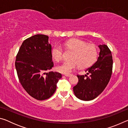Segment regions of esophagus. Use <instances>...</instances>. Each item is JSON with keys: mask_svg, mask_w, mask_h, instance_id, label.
I'll return each instance as SVG.
<instances>
[{"mask_svg": "<svg viewBox=\"0 0 128 128\" xmlns=\"http://www.w3.org/2000/svg\"><path fill=\"white\" fill-rule=\"evenodd\" d=\"M71 75H72V74H66L64 76H66V77H70Z\"/></svg>", "mask_w": 128, "mask_h": 128, "instance_id": "34e87169", "label": "esophagus"}]
</instances>
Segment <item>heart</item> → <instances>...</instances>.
Masks as SVG:
<instances>
[{
	"label": "heart",
	"instance_id": "obj_1",
	"mask_svg": "<svg viewBox=\"0 0 128 128\" xmlns=\"http://www.w3.org/2000/svg\"><path fill=\"white\" fill-rule=\"evenodd\" d=\"M67 50L73 51L70 59L56 67L59 72L69 74L80 66L85 68L95 62L98 55L96 47L93 44H87L85 41L78 39H72L64 43ZM52 56L56 61H59L63 57V50L59 45H56L52 50Z\"/></svg>",
	"mask_w": 128,
	"mask_h": 128
}]
</instances>
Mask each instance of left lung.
I'll use <instances>...</instances> for the list:
<instances>
[{"mask_svg": "<svg viewBox=\"0 0 128 128\" xmlns=\"http://www.w3.org/2000/svg\"><path fill=\"white\" fill-rule=\"evenodd\" d=\"M98 47L100 52L96 62L86 69V74L77 75L78 82L73 87L76 96L82 100H92L96 98L104 90L111 78L113 66L111 52L104 44L99 45Z\"/></svg>", "mask_w": 128, "mask_h": 128, "instance_id": "1", "label": "left lung"}]
</instances>
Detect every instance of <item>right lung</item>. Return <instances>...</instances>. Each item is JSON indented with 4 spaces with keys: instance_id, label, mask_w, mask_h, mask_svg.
Segmentation results:
<instances>
[{
    "instance_id": "add662e5",
    "label": "right lung",
    "mask_w": 128,
    "mask_h": 128,
    "mask_svg": "<svg viewBox=\"0 0 128 128\" xmlns=\"http://www.w3.org/2000/svg\"><path fill=\"white\" fill-rule=\"evenodd\" d=\"M53 66L48 36L36 34L24 41L15 67L21 85L30 96L43 100L54 94L62 74L49 71Z\"/></svg>"
}]
</instances>
